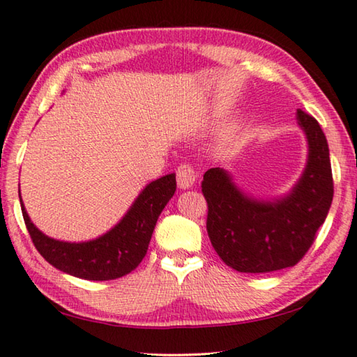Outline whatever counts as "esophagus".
<instances>
[{
    "instance_id": "34e87169",
    "label": "esophagus",
    "mask_w": 357,
    "mask_h": 357,
    "mask_svg": "<svg viewBox=\"0 0 357 357\" xmlns=\"http://www.w3.org/2000/svg\"><path fill=\"white\" fill-rule=\"evenodd\" d=\"M176 179L179 189H189L197 179V170L190 164H181L176 170Z\"/></svg>"
}]
</instances>
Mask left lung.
Returning <instances> with one entry per match:
<instances>
[{
	"instance_id": "1",
	"label": "left lung",
	"mask_w": 357,
	"mask_h": 357,
	"mask_svg": "<svg viewBox=\"0 0 357 357\" xmlns=\"http://www.w3.org/2000/svg\"><path fill=\"white\" fill-rule=\"evenodd\" d=\"M298 121L309 142V160L288 197L252 200L223 168H211L203 176L211 244L222 261L239 273H273L298 264L329 213L334 181L328 140L309 113L298 110Z\"/></svg>"
}]
</instances>
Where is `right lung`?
<instances>
[{
	"mask_svg": "<svg viewBox=\"0 0 357 357\" xmlns=\"http://www.w3.org/2000/svg\"><path fill=\"white\" fill-rule=\"evenodd\" d=\"M176 190L174 173L144 187L129 213L116 227L88 243H63L45 236L29 220L22 204V214L36 249L48 263L78 279L114 280L134 271L148 252L151 236L162 209Z\"/></svg>",
	"mask_w": 357,
	"mask_h": 357,
	"instance_id": "add662e5",
	"label": "right lung"
}]
</instances>
